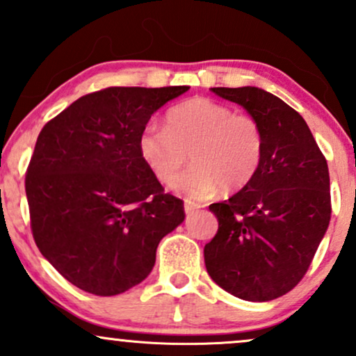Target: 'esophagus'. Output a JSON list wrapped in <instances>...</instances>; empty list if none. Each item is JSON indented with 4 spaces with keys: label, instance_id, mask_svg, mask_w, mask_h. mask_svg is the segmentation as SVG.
Instances as JSON below:
<instances>
[{
    "label": "esophagus",
    "instance_id": "obj_1",
    "mask_svg": "<svg viewBox=\"0 0 356 356\" xmlns=\"http://www.w3.org/2000/svg\"><path fill=\"white\" fill-rule=\"evenodd\" d=\"M199 204H195V202H189V201H186V204H184V211L187 212V214H191V212H194V211H197L199 209Z\"/></svg>",
    "mask_w": 356,
    "mask_h": 356
}]
</instances>
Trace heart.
<instances>
[{"label":"heart","instance_id":"obj_1","mask_svg":"<svg viewBox=\"0 0 356 356\" xmlns=\"http://www.w3.org/2000/svg\"><path fill=\"white\" fill-rule=\"evenodd\" d=\"M138 150L150 172L165 186L177 179L189 159L194 165L177 189L191 199H206L219 187L238 192L252 182L263 164L264 134L249 113L194 97L165 113V129L145 127Z\"/></svg>","mask_w":356,"mask_h":356}]
</instances>
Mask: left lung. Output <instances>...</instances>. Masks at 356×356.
I'll return each instance as SVG.
<instances>
[{
    "label": "left lung",
    "instance_id": "obj_1",
    "mask_svg": "<svg viewBox=\"0 0 356 356\" xmlns=\"http://www.w3.org/2000/svg\"><path fill=\"white\" fill-rule=\"evenodd\" d=\"M211 90L259 122L264 157L249 186L209 206L219 227L204 246L206 269L241 300H276L303 280L328 229V164L305 118L276 95L256 87Z\"/></svg>",
    "mask_w": 356,
    "mask_h": 356
}]
</instances>
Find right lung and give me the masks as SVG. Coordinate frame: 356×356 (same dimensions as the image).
Returning <instances> with one entry per match:
<instances>
[{"mask_svg": "<svg viewBox=\"0 0 356 356\" xmlns=\"http://www.w3.org/2000/svg\"><path fill=\"white\" fill-rule=\"evenodd\" d=\"M189 87H108L47 122L24 189L40 252L76 288L115 296L145 280L159 243L186 218L138 150L155 110Z\"/></svg>", "mask_w": 356, "mask_h": 356, "instance_id": "1", "label": "right lung"}]
</instances>
